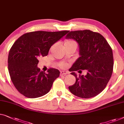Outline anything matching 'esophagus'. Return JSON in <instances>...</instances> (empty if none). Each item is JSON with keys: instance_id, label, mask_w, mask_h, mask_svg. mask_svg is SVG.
<instances>
[{"instance_id": "1", "label": "esophagus", "mask_w": 124, "mask_h": 124, "mask_svg": "<svg viewBox=\"0 0 124 124\" xmlns=\"http://www.w3.org/2000/svg\"><path fill=\"white\" fill-rule=\"evenodd\" d=\"M68 72L67 71H60V74L61 75H66V74H67Z\"/></svg>"}]
</instances>
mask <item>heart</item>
<instances>
[{
    "mask_svg": "<svg viewBox=\"0 0 124 124\" xmlns=\"http://www.w3.org/2000/svg\"><path fill=\"white\" fill-rule=\"evenodd\" d=\"M64 46H76V43L75 41H73V40L71 39H67L64 42ZM61 67H66V64L62 63L61 64Z\"/></svg>",
    "mask_w": 124,
    "mask_h": 124,
    "instance_id": "heart-1",
    "label": "heart"
}]
</instances>
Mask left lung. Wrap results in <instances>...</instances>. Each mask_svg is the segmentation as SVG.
<instances>
[{
	"mask_svg": "<svg viewBox=\"0 0 124 124\" xmlns=\"http://www.w3.org/2000/svg\"><path fill=\"white\" fill-rule=\"evenodd\" d=\"M66 39H73L78 44L80 57L71 68L76 82L68 89L74 95L84 99L101 93L111 77L114 66L112 51L102 35L90 30L71 31ZM87 71L85 76L77 77L74 71Z\"/></svg>",
	"mask_w": 124,
	"mask_h": 124,
	"instance_id": "8db88e82",
	"label": "left lung"
}]
</instances>
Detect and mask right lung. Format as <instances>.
<instances>
[{
	"mask_svg": "<svg viewBox=\"0 0 124 124\" xmlns=\"http://www.w3.org/2000/svg\"><path fill=\"white\" fill-rule=\"evenodd\" d=\"M68 32H29L14 42L8 55V70L14 86L22 95L34 99L50 91L60 72L55 68H49L47 73L40 71L37 67L38 60L47 56L51 46Z\"/></svg>",
	"mask_w": 124,
	"mask_h": 124,
	"instance_id": "obj_1",
	"label": "right lung"
}]
</instances>
